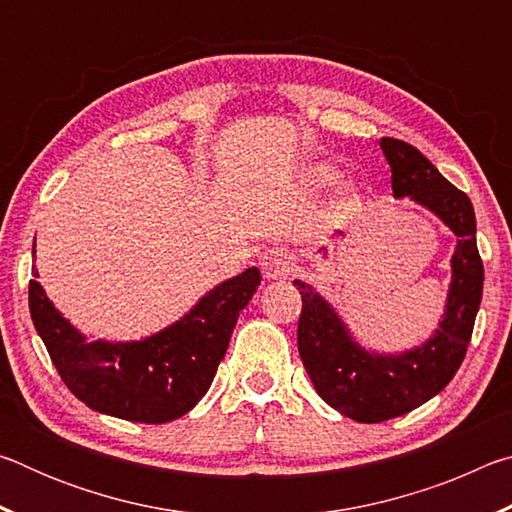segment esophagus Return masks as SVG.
Returning <instances> with one entry per match:
<instances>
[{"mask_svg": "<svg viewBox=\"0 0 512 512\" xmlns=\"http://www.w3.org/2000/svg\"><path fill=\"white\" fill-rule=\"evenodd\" d=\"M262 271L268 280H282L291 275L293 259L287 248H271L262 255Z\"/></svg>", "mask_w": 512, "mask_h": 512, "instance_id": "esophagus-1", "label": "esophagus"}]
</instances>
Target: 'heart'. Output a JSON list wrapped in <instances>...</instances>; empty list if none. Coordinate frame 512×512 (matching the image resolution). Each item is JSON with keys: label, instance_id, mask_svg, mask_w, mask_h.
Instances as JSON below:
<instances>
[{"label": "heart", "instance_id": "b5f03b06", "mask_svg": "<svg viewBox=\"0 0 512 512\" xmlns=\"http://www.w3.org/2000/svg\"><path fill=\"white\" fill-rule=\"evenodd\" d=\"M334 176H336L334 169H329V167H316L314 171H311V178H314L316 183H329Z\"/></svg>", "mask_w": 512, "mask_h": 512}]
</instances>
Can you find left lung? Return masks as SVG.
Wrapping results in <instances>:
<instances>
[{
	"instance_id": "left-lung-1",
	"label": "left lung",
	"mask_w": 512,
	"mask_h": 512,
	"mask_svg": "<svg viewBox=\"0 0 512 512\" xmlns=\"http://www.w3.org/2000/svg\"><path fill=\"white\" fill-rule=\"evenodd\" d=\"M379 144L391 164L393 194L411 196L436 212L458 235V246L443 323L431 341L400 357H377L361 350L334 309L309 284L293 282L302 298L298 350L314 388L332 409L366 424L418 409L452 381L470 345L483 293V262L476 248L470 198L443 178L415 146L393 137H381Z\"/></svg>"
}]
</instances>
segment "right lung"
<instances>
[{"label": "right lung", "instance_id": "obj_1", "mask_svg": "<svg viewBox=\"0 0 512 512\" xmlns=\"http://www.w3.org/2000/svg\"><path fill=\"white\" fill-rule=\"evenodd\" d=\"M259 282L257 268H248L207 293L176 325L140 343L85 341L36 280L29 282V309L60 379L81 402L121 420L162 424L201 402Z\"/></svg>", "mask_w": 512, "mask_h": 512}]
</instances>
